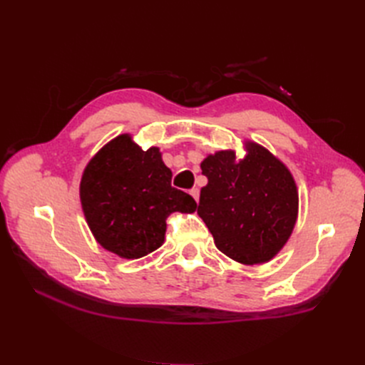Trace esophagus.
<instances>
[{"mask_svg": "<svg viewBox=\"0 0 365 365\" xmlns=\"http://www.w3.org/2000/svg\"><path fill=\"white\" fill-rule=\"evenodd\" d=\"M190 195L195 197L196 202L200 201V189H197V187H193V189L190 190Z\"/></svg>", "mask_w": 365, "mask_h": 365, "instance_id": "34e87169", "label": "esophagus"}]
</instances>
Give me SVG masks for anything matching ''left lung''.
Segmentation results:
<instances>
[{"label": "left lung", "instance_id": "left-lung-1", "mask_svg": "<svg viewBox=\"0 0 365 365\" xmlns=\"http://www.w3.org/2000/svg\"><path fill=\"white\" fill-rule=\"evenodd\" d=\"M207 185L197 215L225 256L244 264L271 260L288 242L298 212L295 181L286 165L264 148L248 143L236 161L220 150L201 163Z\"/></svg>", "mask_w": 365, "mask_h": 365}]
</instances>
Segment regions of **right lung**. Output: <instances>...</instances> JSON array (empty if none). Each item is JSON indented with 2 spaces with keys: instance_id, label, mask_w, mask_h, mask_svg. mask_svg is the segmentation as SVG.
<instances>
[{
  "instance_id": "1",
  "label": "right lung",
  "mask_w": 365,
  "mask_h": 365,
  "mask_svg": "<svg viewBox=\"0 0 365 365\" xmlns=\"http://www.w3.org/2000/svg\"><path fill=\"white\" fill-rule=\"evenodd\" d=\"M170 182L158 148L143 150L128 134L109 141L81 181L82 208L98 244L123 259L160 248L168 216L196 210L193 197Z\"/></svg>"
}]
</instances>
